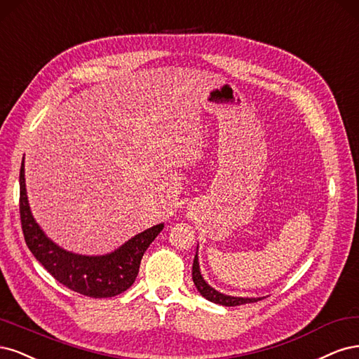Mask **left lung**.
<instances>
[{"label": "left lung", "instance_id": "8db88e82", "mask_svg": "<svg viewBox=\"0 0 359 359\" xmlns=\"http://www.w3.org/2000/svg\"><path fill=\"white\" fill-rule=\"evenodd\" d=\"M192 280L195 283V287L198 289V292L209 299L212 303L221 304V306H240V304H249V303H257L262 298H241V297H229L225 294L217 292L209 283H207L200 273V265H198V257L195 255L194 265H192Z\"/></svg>", "mask_w": 359, "mask_h": 359}]
</instances>
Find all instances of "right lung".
<instances>
[{
	"mask_svg": "<svg viewBox=\"0 0 359 359\" xmlns=\"http://www.w3.org/2000/svg\"><path fill=\"white\" fill-rule=\"evenodd\" d=\"M19 183L20 224L27 246L36 259L57 282L74 292L90 298H109L119 295L135 282L144 252L163 231L164 224L155 225L137 234L109 255H76V253L56 246L52 240L44 236L41 228L34 221L25 189L24 163L20 167Z\"/></svg>",
	"mask_w": 359,
	"mask_h": 359,
	"instance_id": "1",
	"label": "right lung"
}]
</instances>
